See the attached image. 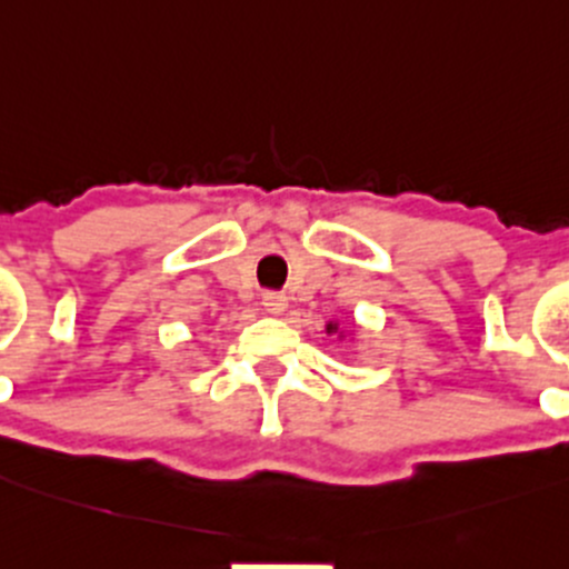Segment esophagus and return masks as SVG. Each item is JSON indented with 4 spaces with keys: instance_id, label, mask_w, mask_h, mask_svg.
Instances as JSON below:
<instances>
[{
    "instance_id": "obj_1",
    "label": "esophagus",
    "mask_w": 569,
    "mask_h": 569,
    "mask_svg": "<svg viewBox=\"0 0 569 569\" xmlns=\"http://www.w3.org/2000/svg\"><path fill=\"white\" fill-rule=\"evenodd\" d=\"M261 305H264V308L270 310L272 316H280L286 310V305H289V297H286L283 291H264V297H261Z\"/></svg>"
}]
</instances>
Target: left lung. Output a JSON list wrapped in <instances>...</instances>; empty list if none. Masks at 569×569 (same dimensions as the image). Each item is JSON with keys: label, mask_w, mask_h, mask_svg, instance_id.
Listing matches in <instances>:
<instances>
[{"label": "left lung", "mask_w": 569, "mask_h": 569, "mask_svg": "<svg viewBox=\"0 0 569 569\" xmlns=\"http://www.w3.org/2000/svg\"><path fill=\"white\" fill-rule=\"evenodd\" d=\"M327 332H329V335L337 332V323H327Z\"/></svg>", "instance_id": "left-lung-1"}]
</instances>
